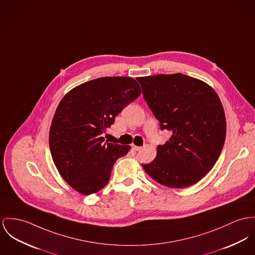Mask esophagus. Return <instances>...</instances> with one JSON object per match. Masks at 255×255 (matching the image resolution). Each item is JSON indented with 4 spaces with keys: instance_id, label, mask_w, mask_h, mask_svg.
Returning a JSON list of instances; mask_svg holds the SVG:
<instances>
[{
    "instance_id": "obj_1",
    "label": "esophagus",
    "mask_w": 255,
    "mask_h": 255,
    "mask_svg": "<svg viewBox=\"0 0 255 255\" xmlns=\"http://www.w3.org/2000/svg\"><path fill=\"white\" fill-rule=\"evenodd\" d=\"M132 148H133V150H135V151H137V150L141 149L140 146H137V145H132Z\"/></svg>"
}]
</instances>
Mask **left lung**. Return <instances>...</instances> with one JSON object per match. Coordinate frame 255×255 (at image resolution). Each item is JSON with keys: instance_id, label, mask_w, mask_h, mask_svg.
I'll use <instances>...</instances> for the list:
<instances>
[{"instance_id": "obj_1", "label": "left lung", "mask_w": 255, "mask_h": 255, "mask_svg": "<svg viewBox=\"0 0 255 255\" xmlns=\"http://www.w3.org/2000/svg\"><path fill=\"white\" fill-rule=\"evenodd\" d=\"M144 100L172 136L141 165L156 182L172 188L195 184L215 166L226 136L220 99L203 80L182 74L137 78Z\"/></svg>"}]
</instances>
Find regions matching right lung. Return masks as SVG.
<instances>
[{
  "label": "right lung",
  "instance_id": "1",
  "mask_svg": "<svg viewBox=\"0 0 255 255\" xmlns=\"http://www.w3.org/2000/svg\"><path fill=\"white\" fill-rule=\"evenodd\" d=\"M140 92L132 78L106 77L79 84L60 101L50 125L49 148L60 176L80 194L104 188L116 161L131 149L104 142L102 134Z\"/></svg>",
  "mask_w": 255,
  "mask_h": 255
}]
</instances>
